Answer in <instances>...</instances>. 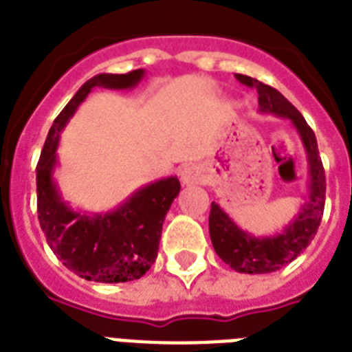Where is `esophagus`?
<instances>
[{
    "label": "esophagus",
    "instance_id": "esophagus-1",
    "mask_svg": "<svg viewBox=\"0 0 352 352\" xmlns=\"http://www.w3.org/2000/svg\"><path fill=\"white\" fill-rule=\"evenodd\" d=\"M181 181L186 186H193V184H201L204 181V170L197 164H188L181 170Z\"/></svg>",
    "mask_w": 352,
    "mask_h": 352
}]
</instances>
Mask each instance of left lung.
<instances>
[{
  "label": "left lung",
  "instance_id": "obj_1",
  "mask_svg": "<svg viewBox=\"0 0 352 352\" xmlns=\"http://www.w3.org/2000/svg\"><path fill=\"white\" fill-rule=\"evenodd\" d=\"M241 84L256 87L259 95V111L270 113L279 118H287L300 135L309 162V197L300 208L298 215L285 226L281 234L256 237L241 230L217 203L210 208V239L217 256L243 274L276 272L290 261H294L307 246L311 245L318 226L322 223L325 208V171H323L316 135L307 124L303 115L285 98L278 89L261 84L259 80L235 74Z\"/></svg>",
  "mask_w": 352,
  "mask_h": 352
}]
</instances>
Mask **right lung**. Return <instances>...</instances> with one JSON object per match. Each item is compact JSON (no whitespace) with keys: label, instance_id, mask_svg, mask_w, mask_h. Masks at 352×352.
<instances>
[{"label":"right lung","instance_id":"right-lung-1","mask_svg":"<svg viewBox=\"0 0 352 352\" xmlns=\"http://www.w3.org/2000/svg\"><path fill=\"white\" fill-rule=\"evenodd\" d=\"M144 69L127 74H96L69 100L49 129L36 166L38 219L47 243L60 261L76 276L96 283H126L142 278L157 259L162 223L181 192L177 177H166L140 188L117 210L87 214L73 210L54 182L60 133L93 87L131 89Z\"/></svg>","mask_w":352,"mask_h":352}]
</instances>
